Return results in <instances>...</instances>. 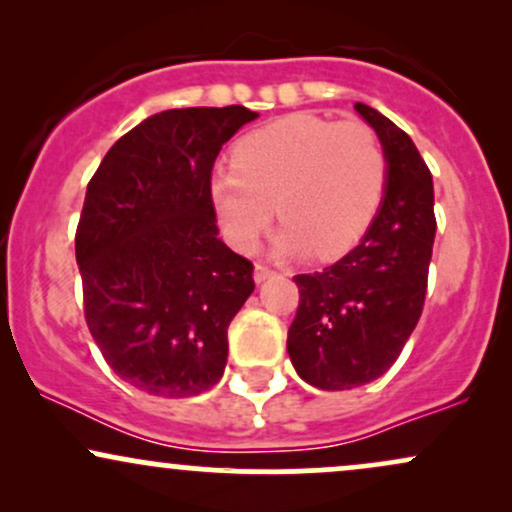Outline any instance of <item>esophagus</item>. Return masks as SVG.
I'll return each instance as SVG.
<instances>
[{"instance_id": "34e87169", "label": "esophagus", "mask_w": 512, "mask_h": 512, "mask_svg": "<svg viewBox=\"0 0 512 512\" xmlns=\"http://www.w3.org/2000/svg\"><path fill=\"white\" fill-rule=\"evenodd\" d=\"M272 274H274V269L267 267V264H262V262L255 264V281H257V284H262V281L269 279Z\"/></svg>"}]
</instances>
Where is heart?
Masks as SVG:
<instances>
[{
    "label": "heart",
    "instance_id": "1",
    "mask_svg": "<svg viewBox=\"0 0 512 512\" xmlns=\"http://www.w3.org/2000/svg\"><path fill=\"white\" fill-rule=\"evenodd\" d=\"M387 190V158L361 122L293 113L252 129L233 146L231 170L211 182L228 238L250 250L276 214V248L317 257L354 248Z\"/></svg>",
    "mask_w": 512,
    "mask_h": 512
}]
</instances>
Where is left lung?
Listing matches in <instances>:
<instances>
[{
  "label": "left lung",
  "mask_w": 512,
  "mask_h": 512,
  "mask_svg": "<svg viewBox=\"0 0 512 512\" xmlns=\"http://www.w3.org/2000/svg\"><path fill=\"white\" fill-rule=\"evenodd\" d=\"M354 108L383 144L387 190L354 250L322 272L293 276L301 301L286 349L320 390L373 383L397 361L424 310L436 238L433 178L419 149L383 113Z\"/></svg>",
  "instance_id": "left-lung-1"
}]
</instances>
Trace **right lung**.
I'll return each instance as SVG.
<instances>
[{
    "mask_svg": "<svg viewBox=\"0 0 512 512\" xmlns=\"http://www.w3.org/2000/svg\"><path fill=\"white\" fill-rule=\"evenodd\" d=\"M257 113L175 108L110 146L76 226L84 315L110 368L156 397L221 380L228 325L255 291L252 262L216 228L211 168Z\"/></svg>",
    "mask_w": 512,
    "mask_h": 512,
    "instance_id": "1",
    "label": "right lung"
}]
</instances>
